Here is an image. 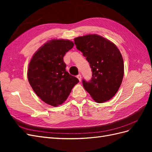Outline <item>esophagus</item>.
I'll list each match as a JSON object with an SVG mask.
<instances>
[{
  "mask_svg": "<svg viewBox=\"0 0 152 152\" xmlns=\"http://www.w3.org/2000/svg\"><path fill=\"white\" fill-rule=\"evenodd\" d=\"M77 79H79V80L80 82V81H81V80H82V77H81V75H80V74H79L78 75H77Z\"/></svg>",
  "mask_w": 152,
  "mask_h": 152,
  "instance_id": "34e87169",
  "label": "esophagus"
}]
</instances>
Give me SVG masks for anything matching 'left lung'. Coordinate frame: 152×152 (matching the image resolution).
Masks as SVG:
<instances>
[{"label":"left lung","instance_id":"left-lung-1","mask_svg":"<svg viewBox=\"0 0 152 152\" xmlns=\"http://www.w3.org/2000/svg\"><path fill=\"white\" fill-rule=\"evenodd\" d=\"M74 41L93 72L90 81L82 80L84 89L96 102L110 100L117 93L124 77V61L120 50L111 41L96 34L79 37Z\"/></svg>","mask_w":152,"mask_h":152}]
</instances>
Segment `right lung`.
Listing matches in <instances>:
<instances>
[{"instance_id":"add662e5","label":"right lung","mask_w":152,"mask_h":152,"mask_svg":"<svg viewBox=\"0 0 152 152\" xmlns=\"http://www.w3.org/2000/svg\"><path fill=\"white\" fill-rule=\"evenodd\" d=\"M69 40L54 39L39 49L28 65V79L36 94L53 107L65 102L79 79L66 71L65 54L73 47Z\"/></svg>"}]
</instances>
